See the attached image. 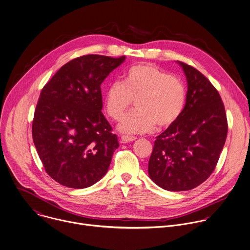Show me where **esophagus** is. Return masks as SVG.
I'll use <instances>...</instances> for the list:
<instances>
[{
    "mask_svg": "<svg viewBox=\"0 0 250 250\" xmlns=\"http://www.w3.org/2000/svg\"><path fill=\"white\" fill-rule=\"evenodd\" d=\"M137 138L136 137H133V136H126V135H123L121 136V140L123 143H130V142H134Z\"/></svg>",
    "mask_w": 250,
    "mask_h": 250,
    "instance_id": "obj_1",
    "label": "esophagus"
}]
</instances>
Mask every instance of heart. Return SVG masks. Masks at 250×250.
I'll list each match as a JSON object with an SVG mask.
<instances>
[{
	"mask_svg": "<svg viewBox=\"0 0 250 250\" xmlns=\"http://www.w3.org/2000/svg\"><path fill=\"white\" fill-rule=\"evenodd\" d=\"M186 99L185 86L177 77L150 64L131 67L123 83L115 82L106 90L104 105L110 118L121 120L132 105L136 109L124 117L119 130L143 134L171 126L180 116Z\"/></svg>",
	"mask_w": 250,
	"mask_h": 250,
	"instance_id": "obj_1",
	"label": "heart"
}]
</instances>
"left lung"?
<instances>
[{
    "instance_id": "8db88e82",
    "label": "left lung",
    "mask_w": 250,
    "mask_h": 250,
    "mask_svg": "<svg viewBox=\"0 0 250 250\" xmlns=\"http://www.w3.org/2000/svg\"><path fill=\"white\" fill-rule=\"evenodd\" d=\"M186 76V103L178 119L159 135L148 162L150 178L168 191L191 190L214 170L228 122L222 99L194 67L179 62Z\"/></svg>"
}]
</instances>
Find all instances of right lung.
Returning <instances> with one entry per match:
<instances>
[{"label": "right lung", "mask_w": 250, "mask_h": 250, "mask_svg": "<svg viewBox=\"0 0 250 250\" xmlns=\"http://www.w3.org/2000/svg\"><path fill=\"white\" fill-rule=\"evenodd\" d=\"M124 60L83 55L61 67L43 86L32 136L45 171L58 183L86 188L107 171L119 144L101 111V84Z\"/></svg>", "instance_id": "1"}]
</instances>
